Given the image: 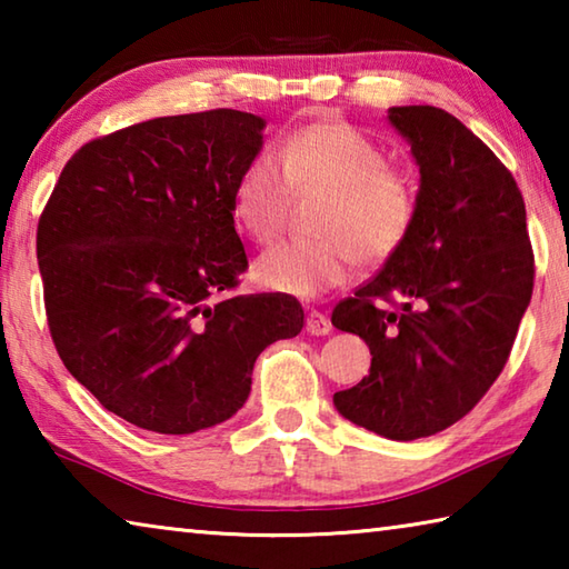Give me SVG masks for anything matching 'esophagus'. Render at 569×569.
<instances>
[{"label": "esophagus", "mask_w": 569, "mask_h": 569, "mask_svg": "<svg viewBox=\"0 0 569 569\" xmlns=\"http://www.w3.org/2000/svg\"><path fill=\"white\" fill-rule=\"evenodd\" d=\"M306 331L311 336H326L331 331V321L326 319L321 311H308L306 316Z\"/></svg>", "instance_id": "34e87169"}]
</instances>
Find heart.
<instances>
[{
    "mask_svg": "<svg viewBox=\"0 0 569 569\" xmlns=\"http://www.w3.org/2000/svg\"><path fill=\"white\" fill-rule=\"evenodd\" d=\"M291 192H326L313 223L321 238L286 243L256 263L258 283L278 293L319 296L351 276L356 258L366 266L389 261L417 218L411 178L346 122L303 124L250 160L233 196L238 226L256 243H276Z\"/></svg>",
    "mask_w": 569,
    "mask_h": 569,
    "instance_id": "1",
    "label": "heart"
}]
</instances>
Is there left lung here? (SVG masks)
<instances>
[{
  "label": "left lung",
  "instance_id": "obj_1",
  "mask_svg": "<svg viewBox=\"0 0 569 569\" xmlns=\"http://www.w3.org/2000/svg\"><path fill=\"white\" fill-rule=\"evenodd\" d=\"M421 172L403 246L331 323L369 343L371 369L333 393L346 419L397 441L431 437L502 373L532 298L535 253L512 172L455 114L391 108Z\"/></svg>",
  "mask_w": 569,
  "mask_h": 569
}]
</instances>
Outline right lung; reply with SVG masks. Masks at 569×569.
Listing matches in <instances>:
<instances>
[{
  "instance_id": "right-lung-1",
  "label": "right lung",
  "mask_w": 569,
  "mask_h": 569,
  "mask_svg": "<svg viewBox=\"0 0 569 569\" xmlns=\"http://www.w3.org/2000/svg\"><path fill=\"white\" fill-rule=\"evenodd\" d=\"M263 124L220 108L102 134L67 160L42 210L54 349L134 427L192 435L230 419L258 353L303 329L293 296L230 293L248 271L233 196Z\"/></svg>"
}]
</instances>
